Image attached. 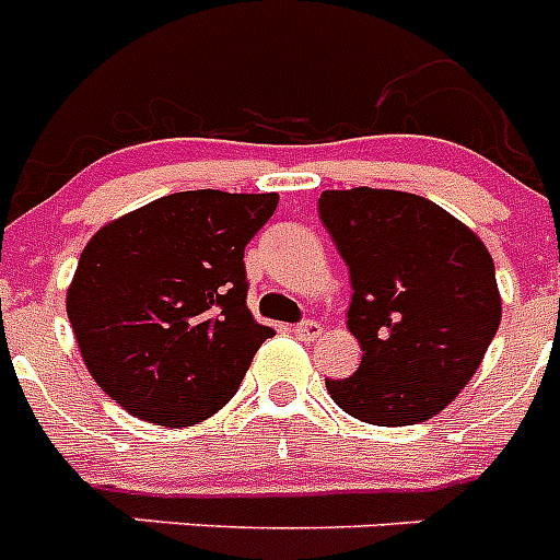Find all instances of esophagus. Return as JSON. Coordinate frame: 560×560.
Here are the masks:
<instances>
[{
    "instance_id": "obj_1",
    "label": "esophagus",
    "mask_w": 560,
    "mask_h": 560,
    "mask_svg": "<svg viewBox=\"0 0 560 560\" xmlns=\"http://www.w3.org/2000/svg\"><path fill=\"white\" fill-rule=\"evenodd\" d=\"M296 339H303V341H314L323 336V325L316 323V319H303V323L296 325L294 328Z\"/></svg>"
}]
</instances>
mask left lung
Instances as JSON below:
<instances>
[{
  "label": "left lung",
  "mask_w": 560,
  "mask_h": 560,
  "mask_svg": "<svg viewBox=\"0 0 560 560\" xmlns=\"http://www.w3.org/2000/svg\"><path fill=\"white\" fill-rule=\"evenodd\" d=\"M319 219L348 264V328L361 345L330 398L373 427H412L471 381L502 319L493 257L434 201L400 190H325Z\"/></svg>",
  "instance_id": "1"
}]
</instances>
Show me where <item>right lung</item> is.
I'll use <instances>...</instances> for the list:
<instances>
[{"label": "right lung", "instance_id": "right-lung-1", "mask_svg": "<svg viewBox=\"0 0 560 560\" xmlns=\"http://www.w3.org/2000/svg\"><path fill=\"white\" fill-rule=\"evenodd\" d=\"M277 192L185 190L103 226L83 249L67 316L86 370L137 418L190 427L237 393L275 330L249 314L244 249Z\"/></svg>", "mask_w": 560, "mask_h": 560}]
</instances>
